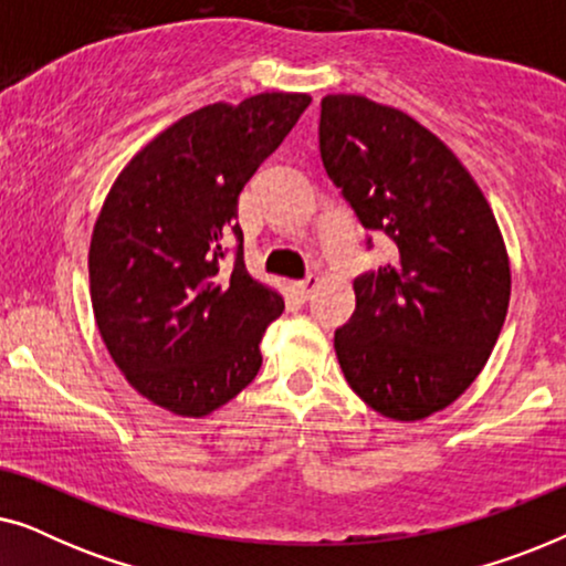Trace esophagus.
I'll list each match as a JSON object with an SVG mask.
<instances>
[{
	"instance_id": "1",
	"label": "esophagus",
	"mask_w": 566,
	"mask_h": 566,
	"mask_svg": "<svg viewBox=\"0 0 566 566\" xmlns=\"http://www.w3.org/2000/svg\"><path fill=\"white\" fill-rule=\"evenodd\" d=\"M316 285H319V275H306L304 281H298V283H293V289H296V293L301 298H308L312 296V291L316 289Z\"/></svg>"
}]
</instances>
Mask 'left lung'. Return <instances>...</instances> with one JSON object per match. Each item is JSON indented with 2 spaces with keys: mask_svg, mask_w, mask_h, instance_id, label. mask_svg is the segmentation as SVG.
<instances>
[{
  "mask_svg": "<svg viewBox=\"0 0 566 566\" xmlns=\"http://www.w3.org/2000/svg\"><path fill=\"white\" fill-rule=\"evenodd\" d=\"M319 151L363 227L394 242L389 265L355 277L339 368L376 412L424 420L474 384L505 324L500 227L455 154L397 107L327 95Z\"/></svg>",
  "mask_w": 566,
  "mask_h": 566,
  "instance_id": "8db88e82",
  "label": "left lung"
}]
</instances>
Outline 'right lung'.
Returning a JSON list of instances; mask_svg holds the SVG:
<instances>
[{
	"instance_id": "add662e5",
	"label": "right lung",
	"mask_w": 566,
	"mask_h": 566,
	"mask_svg": "<svg viewBox=\"0 0 566 566\" xmlns=\"http://www.w3.org/2000/svg\"><path fill=\"white\" fill-rule=\"evenodd\" d=\"M312 97L262 92L185 115L144 146L107 192L90 242L99 337L134 389L180 417L234 399L262 366L281 293L247 273L239 192ZM240 242L221 266L222 242Z\"/></svg>"
}]
</instances>
